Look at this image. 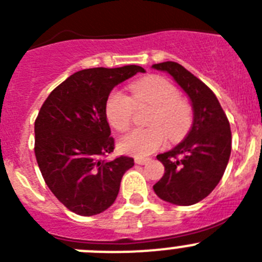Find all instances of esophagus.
<instances>
[{
  "label": "esophagus",
  "mask_w": 262,
  "mask_h": 262,
  "mask_svg": "<svg viewBox=\"0 0 262 262\" xmlns=\"http://www.w3.org/2000/svg\"><path fill=\"white\" fill-rule=\"evenodd\" d=\"M148 161H149V159H142V157H136L135 159V163L139 164V165H144Z\"/></svg>",
  "instance_id": "obj_1"
}]
</instances>
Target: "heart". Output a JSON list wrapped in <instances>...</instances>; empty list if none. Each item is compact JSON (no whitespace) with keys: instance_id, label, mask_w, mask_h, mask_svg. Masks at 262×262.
Returning <instances> with one entry per match:
<instances>
[{"instance_id":"b5f03b06","label":"heart","mask_w":262,"mask_h":262,"mask_svg":"<svg viewBox=\"0 0 262 262\" xmlns=\"http://www.w3.org/2000/svg\"><path fill=\"white\" fill-rule=\"evenodd\" d=\"M131 96L114 90L105 103L108 124L117 131H124L131 124L134 108L152 106L147 128H134L119 139V149L136 157H145L163 147L166 134L170 139L181 138L191 122L189 105L178 98V90L172 82L160 76H149L129 86Z\"/></svg>"}]
</instances>
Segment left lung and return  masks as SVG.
<instances>
[{"instance_id": "1", "label": "left lung", "mask_w": 262, "mask_h": 262, "mask_svg": "<svg viewBox=\"0 0 262 262\" xmlns=\"http://www.w3.org/2000/svg\"><path fill=\"white\" fill-rule=\"evenodd\" d=\"M152 68L172 76L193 107V124L186 138L170 151L157 155L165 173L154 190L165 202L194 205L209 195L223 177L232 143L230 122L211 89L178 62H160Z\"/></svg>"}]
</instances>
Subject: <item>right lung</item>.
<instances>
[{
    "label": "right lung",
    "mask_w": 262,
    "mask_h": 262,
    "mask_svg": "<svg viewBox=\"0 0 262 262\" xmlns=\"http://www.w3.org/2000/svg\"><path fill=\"white\" fill-rule=\"evenodd\" d=\"M139 66L89 68L69 76L51 92L35 120V156L53 195L75 214L92 216L117 200L133 157L113 161L114 139L105 115L108 94L136 73Z\"/></svg>",
    "instance_id": "right-lung-1"
}]
</instances>
